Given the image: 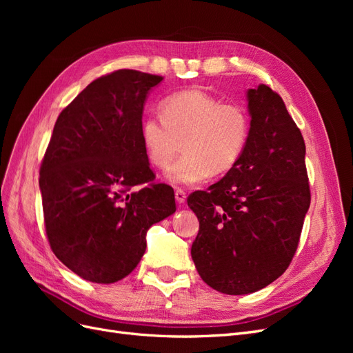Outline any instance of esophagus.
Masks as SVG:
<instances>
[{"instance_id": "obj_1", "label": "esophagus", "mask_w": 353, "mask_h": 353, "mask_svg": "<svg viewBox=\"0 0 353 353\" xmlns=\"http://www.w3.org/2000/svg\"><path fill=\"white\" fill-rule=\"evenodd\" d=\"M185 199H187V194L184 193L183 190H176L175 191V200H176L178 205H183V203L185 201Z\"/></svg>"}]
</instances>
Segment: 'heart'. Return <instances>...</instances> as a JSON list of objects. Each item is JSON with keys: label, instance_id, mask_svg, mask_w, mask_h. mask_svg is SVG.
I'll return each mask as SVG.
<instances>
[{"label": "heart", "instance_id": "heart-1", "mask_svg": "<svg viewBox=\"0 0 353 353\" xmlns=\"http://www.w3.org/2000/svg\"><path fill=\"white\" fill-rule=\"evenodd\" d=\"M160 110L162 117L143 121L141 141L148 160L160 169L170 165L183 143L184 156L165 174L169 184L194 185L239 163L250 137V116L241 104L185 90L169 95Z\"/></svg>", "mask_w": 353, "mask_h": 353}]
</instances>
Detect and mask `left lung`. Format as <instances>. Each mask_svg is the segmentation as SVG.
Returning <instances> with one entry per match:
<instances>
[{"label": "left lung", "instance_id": "left-lung-1", "mask_svg": "<svg viewBox=\"0 0 353 353\" xmlns=\"http://www.w3.org/2000/svg\"><path fill=\"white\" fill-rule=\"evenodd\" d=\"M250 137L239 163L188 197L200 222L191 245L201 280L225 294L261 290L284 274L311 205L305 141L279 94L248 90Z\"/></svg>", "mask_w": 353, "mask_h": 353}]
</instances>
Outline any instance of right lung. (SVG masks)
<instances>
[{
    "label": "right lung",
    "instance_id": "obj_1",
    "mask_svg": "<svg viewBox=\"0 0 353 353\" xmlns=\"http://www.w3.org/2000/svg\"><path fill=\"white\" fill-rule=\"evenodd\" d=\"M162 77L121 69L92 81L63 110L39 170L52 252L81 279L130 275L153 223L175 213L172 187L152 183L141 141L144 104ZM151 185L134 190L135 185Z\"/></svg>",
    "mask_w": 353,
    "mask_h": 353
}]
</instances>
